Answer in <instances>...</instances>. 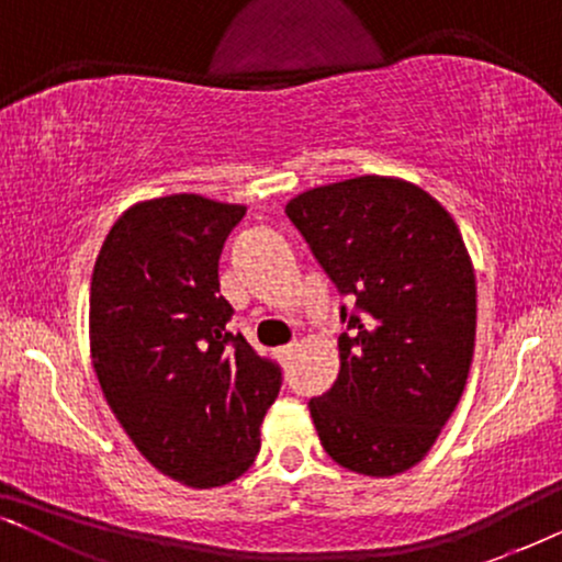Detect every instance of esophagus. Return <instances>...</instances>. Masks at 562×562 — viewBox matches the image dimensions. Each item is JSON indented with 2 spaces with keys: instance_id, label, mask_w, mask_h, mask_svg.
I'll return each mask as SVG.
<instances>
[{
  "instance_id": "obj_1",
  "label": "esophagus",
  "mask_w": 562,
  "mask_h": 562,
  "mask_svg": "<svg viewBox=\"0 0 562 562\" xmlns=\"http://www.w3.org/2000/svg\"><path fill=\"white\" fill-rule=\"evenodd\" d=\"M293 351H295V344H288V346H280L277 348V359H280V362H288L290 357H293Z\"/></svg>"
}]
</instances>
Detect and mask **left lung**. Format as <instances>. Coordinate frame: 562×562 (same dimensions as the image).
<instances>
[{"mask_svg": "<svg viewBox=\"0 0 562 562\" xmlns=\"http://www.w3.org/2000/svg\"><path fill=\"white\" fill-rule=\"evenodd\" d=\"M285 214L340 306V372L308 402L322 447L353 473L389 479L428 454L465 391L475 272L449 211L396 177L301 192Z\"/></svg>", "mask_w": 562, "mask_h": 562, "instance_id": "obj_1", "label": "left lung"}]
</instances>
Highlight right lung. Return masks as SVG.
I'll use <instances>...</instances> for the list:
<instances>
[{
    "label": "right lung",
    "instance_id": "right-lung-1",
    "mask_svg": "<svg viewBox=\"0 0 562 562\" xmlns=\"http://www.w3.org/2000/svg\"><path fill=\"white\" fill-rule=\"evenodd\" d=\"M245 205L166 195L132 205L94 261L92 364L115 420L169 479L214 488L261 449L280 367L229 333L218 256Z\"/></svg>",
    "mask_w": 562,
    "mask_h": 562
}]
</instances>
